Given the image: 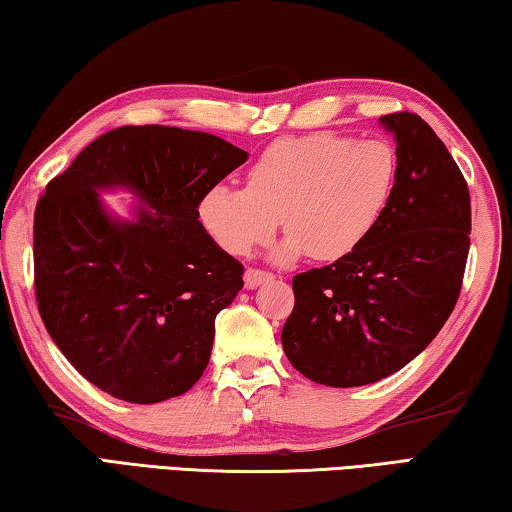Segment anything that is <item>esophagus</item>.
Here are the masks:
<instances>
[{"mask_svg": "<svg viewBox=\"0 0 512 512\" xmlns=\"http://www.w3.org/2000/svg\"><path fill=\"white\" fill-rule=\"evenodd\" d=\"M271 273L266 271H259V268H248V271L244 273V282H246V289H257L259 284H264L271 280Z\"/></svg>", "mask_w": 512, "mask_h": 512, "instance_id": "obj_1", "label": "esophagus"}]
</instances>
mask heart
Returning <instances> with one entry per match:
<instances>
[{
  "label": "heart",
  "mask_w": 512,
  "mask_h": 512,
  "mask_svg": "<svg viewBox=\"0 0 512 512\" xmlns=\"http://www.w3.org/2000/svg\"><path fill=\"white\" fill-rule=\"evenodd\" d=\"M400 178L388 142L314 133L287 137L259 155L246 187L214 185L198 214L225 253L246 255L264 244L282 219L287 239L277 259L307 250L318 262L350 255L384 216Z\"/></svg>",
  "instance_id": "1"
}]
</instances>
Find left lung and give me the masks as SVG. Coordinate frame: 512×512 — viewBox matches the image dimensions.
<instances>
[{
    "label": "left lung",
    "mask_w": 512,
    "mask_h": 512,
    "mask_svg": "<svg viewBox=\"0 0 512 512\" xmlns=\"http://www.w3.org/2000/svg\"><path fill=\"white\" fill-rule=\"evenodd\" d=\"M395 137L391 205L350 255L293 277L282 348L316 384L366 386L436 339L454 311L470 253V192L452 153L413 112L379 119Z\"/></svg>",
    "instance_id": "8db88e82"
}]
</instances>
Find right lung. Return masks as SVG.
Instances as JSON below:
<instances>
[{"mask_svg": "<svg viewBox=\"0 0 512 512\" xmlns=\"http://www.w3.org/2000/svg\"><path fill=\"white\" fill-rule=\"evenodd\" d=\"M246 160L210 133L124 126L47 185L33 221L38 311L103 393L155 404L201 379L244 266L207 235L198 205ZM112 188L138 198L133 220L107 212L98 192Z\"/></svg>", "mask_w": 512, "mask_h": 512, "instance_id": "1", "label": "right lung"}]
</instances>
